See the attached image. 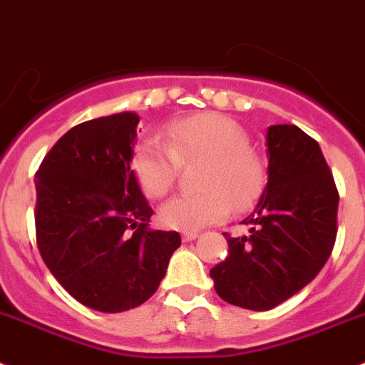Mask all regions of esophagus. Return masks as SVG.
I'll use <instances>...</instances> for the list:
<instances>
[{
	"mask_svg": "<svg viewBox=\"0 0 365 365\" xmlns=\"http://www.w3.org/2000/svg\"><path fill=\"white\" fill-rule=\"evenodd\" d=\"M198 238V232H183V242H192Z\"/></svg>",
	"mask_w": 365,
	"mask_h": 365,
	"instance_id": "obj_1",
	"label": "esophagus"
}]
</instances>
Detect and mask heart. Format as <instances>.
<instances>
[{"label":"heart","instance_id":"obj_1","mask_svg":"<svg viewBox=\"0 0 365 365\" xmlns=\"http://www.w3.org/2000/svg\"><path fill=\"white\" fill-rule=\"evenodd\" d=\"M203 162L198 195H180L160 207L169 229L196 232L231 215L247 211L265 189V163L251 147L249 134L235 120L207 113L170 121L158 138H143L130 158L142 190L162 198L173 189L180 165Z\"/></svg>","mask_w":365,"mask_h":365}]
</instances>
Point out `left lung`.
Returning <instances> with one entry per match:
<instances>
[{
    "label": "left lung",
    "instance_id": "8db88e82",
    "mask_svg": "<svg viewBox=\"0 0 365 365\" xmlns=\"http://www.w3.org/2000/svg\"><path fill=\"white\" fill-rule=\"evenodd\" d=\"M267 185L242 223L249 235L227 236L229 255L211 269L222 300L267 311L313 282L336 240L338 190L320 145L297 125L267 129Z\"/></svg>",
    "mask_w": 365,
    "mask_h": 365
}]
</instances>
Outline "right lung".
<instances>
[{
    "mask_svg": "<svg viewBox=\"0 0 365 365\" xmlns=\"http://www.w3.org/2000/svg\"><path fill=\"white\" fill-rule=\"evenodd\" d=\"M136 113L72 127L36 173V240L48 271L80 304L121 313L149 300L182 244L150 231L153 209L130 169Z\"/></svg>",
    "mask_w": 365,
    "mask_h": 365,
    "instance_id": "add662e5",
    "label": "right lung"
}]
</instances>
